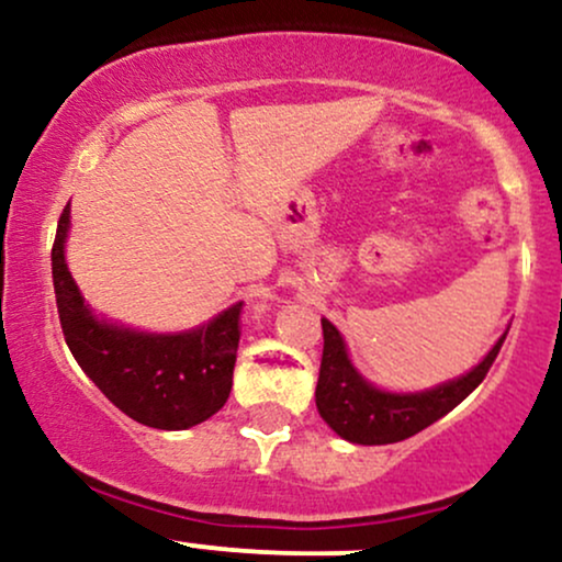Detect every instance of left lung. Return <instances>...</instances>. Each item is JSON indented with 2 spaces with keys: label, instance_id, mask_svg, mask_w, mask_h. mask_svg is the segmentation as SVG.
Returning a JSON list of instances; mask_svg holds the SVG:
<instances>
[{
  "label": "left lung",
  "instance_id": "8db88e82",
  "mask_svg": "<svg viewBox=\"0 0 562 562\" xmlns=\"http://www.w3.org/2000/svg\"><path fill=\"white\" fill-rule=\"evenodd\" d=\"M507 330L488 348L486 357L462 375L443 380L434 389L389 391L370 383L353 367L344 335L330 319L322 317L325 351H322L317 393H314L322 420L330 425L340 438L362 443V447L396 443L420 434L479 389L502 344H505Z\"/></svg>",
  "mask_w": 562,
  "mask_h": 562
}]
</instances>
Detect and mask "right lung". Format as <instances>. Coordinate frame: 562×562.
<instances>
[{
  "instance_id": "add662e5",
  "label": "right lung",
  "mask_w": 562,
  "mask_h": 562,
  "mask_svg": "<svg viewBox=\"0 0 562 562\" xmlns=\"http://www.w3.org/2000/svg\"><path fill=\"white\" fill-rule=\"evenodd\" d=\"M68 232L70 203L57 222L53 282L63 335L87 378L147 428L187 430L216 415L232 391L243 303L177 333H147L102 317L83 301L68 269Z\"/></svg>"
}]
</instances>
